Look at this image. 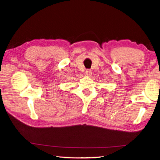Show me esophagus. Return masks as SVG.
<instances>
[{"mask_svg": "<svg viewBox=\"0 0 160 160\" xmlns=\"http://www.w3.org/2000/svg\"><path fill=\"white\" fill-rule=\"evenodd\" d=\"M86 74L87 76H88V77H90V76H91V74H92V72H91V70H86Z\"/></svg>", "mask_w": 160, "mask_h": 160, "instance_id": "obj_1", "label": "esophagus"}]
</instances>
